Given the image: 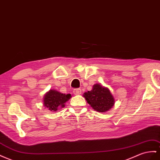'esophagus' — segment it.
<instances>
[{
  "instance_id": "34e87169",
  "label": "esophagus",
  "mask_w": 160,
  "mask_h": 160,
  "mask_svg": "<svg viewBox=\"0 0 160 160\" xmlns=\"http://www.w3.org/2000/svg\"><path fill=\"white\" fill-rule=\"evenodd\" d=\"M73 93H74V94L75 95H80L81 93V90L79 88L75 89H74V91H73Z\"/></svg>"
}]
</instances>
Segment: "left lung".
<instances>
[{
  "label": "left lung",
  "instance_id": "left-lung-1",
  "mask_svg": "<svg viewBox=\"0 0 160 160\" xmlns=\"http://www.w3.org/2000/svg\"><path fill=\"white\" fill-rule=\"evenodd\" d=\"M85 100L93 110L100 112H105L114 104V98L110 90L100 84L93 85L92 91L83 94Z\"/></svg>",
  "mask_w": 160,
  "mask_h": 160
}]
</instances>
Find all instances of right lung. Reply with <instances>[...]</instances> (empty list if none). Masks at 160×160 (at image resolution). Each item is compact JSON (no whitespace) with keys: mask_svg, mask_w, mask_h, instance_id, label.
Returning <instances> with one entry per match:
<instances>
[{"mask_svg":"<svg viewBox=\"0 0 160 160\" xmlns=\"http://www.w3.org/2000/svg\"><path fill=\"white\" fill-rule=\"evenodd\" d=\"M71 98V94H64L57 92L56 90H50L44 98V105L50 111H57L59 106L64 107L67 101Z\"/></svg>","mask_w":160,"mask_h":160,"instance_id":"1","label":"right lung"}]
</instances>
